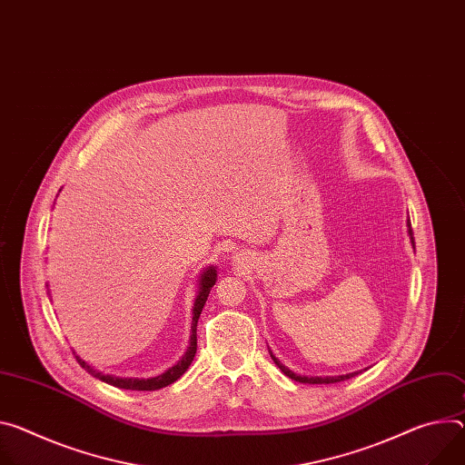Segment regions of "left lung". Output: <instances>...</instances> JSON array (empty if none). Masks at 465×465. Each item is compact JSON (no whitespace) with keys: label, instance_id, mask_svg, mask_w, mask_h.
Instances as JSON below:
<instances>
[{"label":"left lung","instance_id":"1","mask_svg":"<svg viewBox=\"0 0 465 465\" xmlns=\"http://www.w3.org/2000/svg\"><path fill=\"white\" fill-rule=\"evenodd\" d=\"M406 226H408V235H410V242L411 246L415 248V241H413V232H411V223L410 219L406 221ZM271 352V351H269ZM271 358L274 360V363L280 367V371L289 376L291 380H294V382H302V384H335V382H343V380H349L352 376H356L358 372H349V374H340V376H301L297 372H292L291 369H287L272 352H271Z\"/></svg>","mask_w":465,"mask_h":465}]
</instances>
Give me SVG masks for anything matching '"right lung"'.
Returning <instances> with one entry per match:
<instances>
[{
	"label": "right lung",
	"instance_id": "1",
	"mask_svg": "<svg viewBox=\"0 0 465 465\" xmlns=\"http://www.w3.org/2000/svg\"><path fill=\"white\" fill-rule=\"evenodd\" d=\"M217 282V267L209 265L200 276H198V292H196V299H194V306H193V322H191V337H189V347L185 351V354L178 360L176 365H173L171 369H166L164 372L153 376V378H120V376H113V374H104L102 371H96L94 367H91L85 360H81L79 356H75L77 363L85 369L87 372H91L94 378L102 380L105 384H111L114 388L120 390H132V391H155L161 388L171 386L173 382L189 369V365L194 360L196 354V326H198V319L202 313V308L209 297V291L211 287L215 285ZM75 354V352H74Z\"/></svg>",
	"mask_w": 465,
	"mask_h": 465
}]
</instances>
